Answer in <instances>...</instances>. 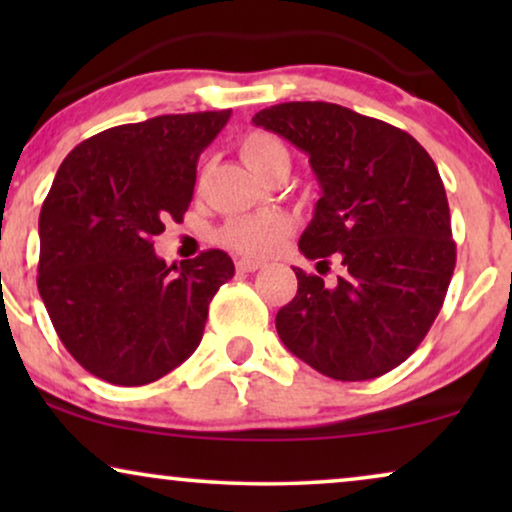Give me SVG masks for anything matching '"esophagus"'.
I'll return each instance as SVG.
<instances>
[{
  "label": "esophagus",
  "mask_w": 512,
  "mask_h": 512,
  "mask_svg": "<svg viewBox=\"0 0 512 512\" xmlns=\"http://www.w3.org/2000/svg\"><path fill=\"white\" fill-rule=\"evenodd\" d=\"M261 261H254V258H237L235 261V268L240 272H256L258 268H261Z\"/></svg>",
  "instance_id": "1"
}]
</instances>
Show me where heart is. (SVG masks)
<instances>
[{"label":"heart","instance_id":"1","mask_svg":"<svg viewBox=\"0 0 512 512\" xmlns=\"http://www.w3.org/2000/svg\"><path fill=\"white\" fill-rule=\"evenodd\" d=\"M240 153L244 163H247L258 177H261L265 170H270V167L291 165L289 146H286L277 135H270V132H251L249 137H244ZM291 226V216L284 212L242 216V219L228 221L226 226L221 228L219 240L226 244V247L240 251V254L265 256L289 235Z\"/></svg>","mask_w":512,"mask_h":512}]
</instances>
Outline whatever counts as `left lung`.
Masks as SVG:
<instances>
[{
    "mask_svg": "<svg viewBox=\"0 0 512 512\" xmlns=\"http://www.w3.org/2000/svg\"><path fill=\"white\" fill-rule=\"evenodd\" d=\"M254 125L305 151L321 186L300 251L345 265L335 286L293 268L298 293L277 312L279 338L333 380L389 373L429 333L457 263L436 163L405 130L331 102L275 104Z\"/></svg>",
    "mask_w": 512,
    "mask_h": 512,
    "instance_id": "8db88e82",
    "label": "left lung"
}]
</instances>
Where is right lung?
I'll use <instances>...</instances> for the list:
<instances>
[{"label": "right lung", "instance_id": "obj_1", "mask_svg": "<svg viewBox=\"0 0 512 512\" xmlns=\"http://www.w3.org/2000/svg\"><path fill=\"white\" fill-rule=\"evenodd\" d=\"M228 118L221 109L116 125L55 174L39 214L37 286L62 345L104 382L142 387L184 363L235 275L221 249L167 268L151 242L167 219H184L200 153Z\"/></svg>", "mask_w": 512, "mask_h": 512}]
</instances>
